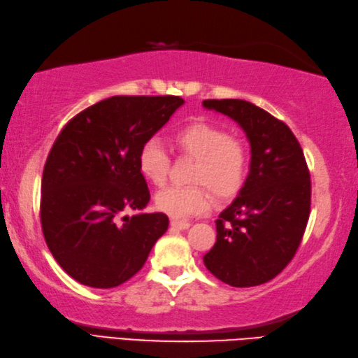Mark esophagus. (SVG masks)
<instances>
[{
	"instance_id": "1",
	"label": "esophagus",
	"mask_w": 358,
	"mask_h": 358,
	"mask_svg": "<svg viewBox=\"0 0 358 358\" xmlns=\"http://www.w3.org/2000/svg\"><path fill=\"white\" fill-rule=\"evenodd\" d=\"M170 225L173 227V228H178V229H188L189 228V222H185V220H178V219H171V222H170Z\"/></svg>"
}]
</instances>
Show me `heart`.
I'll use <instances>...</instances> for the list:
<instances>
[{"mask_svg":"<svg viewBox=\"0 0 358 358\" xmlns=\"http://www.w3.org/2000/svg\"><path fill=\"white\" fill-rule=\"evenodd\" d=\"M171 145L178 153L194 159L188 180L193 185L166 187L155 196L159 211L176 219L197 216L210 210L211 196L231 199L243 188L250 170V155L242 141L225 129L197 121L171 134ZM170 157L161 142L152 138L141 145L138 169L153 185H162L169 174Z\"/></svg>","mask_w":358,"mask_h":358,"instance_id":"heart-1","label":"heart"}]
</instances>
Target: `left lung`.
<instances>
[{"instance_id":"obj_1","label":"left lung","mask_w":358,"mask_h":358,"mask_svg":"<svg viewBox=\"0 0 358 358\" xmlns=\"http://www.w3.org/2000/svg\"><path fill=\"white\" fill-rule=\"evenodd\" d=\"M239 124L251 145L243 188L216 220L217 239L206 269L236 288L280 274L296 254L311 210V179L297 138L280 119L243 99H205Z\"/></svg>"}]
</instances>
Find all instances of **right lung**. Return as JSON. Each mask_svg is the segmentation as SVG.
<instances>
[{
	"label": "right lung",
	"instance_id": "obj_1",
	"mask_svg": "<svg viewBox=\"0 0 358 358\" xmlns=\"http://www.w3.org/2000/svg\"><path fill=\"white\" fill-rule=\"evenodd\" d=\"M184 104L179 96H112L71 117L44 165L41 227L79 283L115 288L144 266L169 228L164 213L124 216L150 201L138 152Z\"/></svg>",
	"mask_w": 358,
	"mask_h": 358
}]
</instances>
